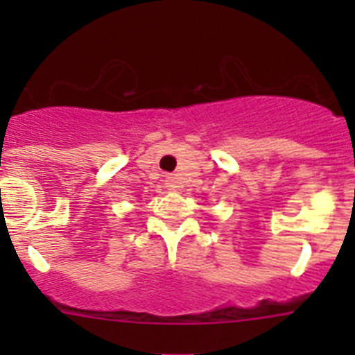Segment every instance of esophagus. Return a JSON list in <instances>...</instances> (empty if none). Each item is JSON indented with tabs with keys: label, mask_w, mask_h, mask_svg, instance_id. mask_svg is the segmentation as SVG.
<instances>
[{
	"label": "esophagus",
	"mask_w": 355,
	"mask_h": 355,
	"mask_svg": "<svg viewBox=\"0 0 355 355\" xmlns=\"http://www.w3.org/2000/svg\"><path fill=\"white\" fill-rule=\"evenodd\" d=\"M164 182H166L168 191H175V189H177V184H175V178L173 177H168Z\"/></svg>",
	"instance_id": "esophagus-1"
}]
</instances>
